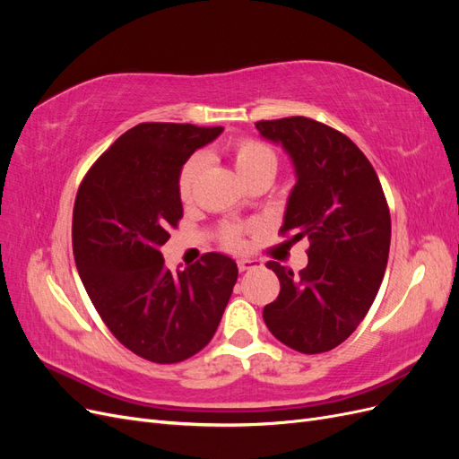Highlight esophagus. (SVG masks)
<instances>
[{
	"mask_svg": "<svg viewBox=\"0 0 459 459\" xmlns=\"http://www.w3.org/2000/svg\"><path fill=\"white\" fill-rule=\"evenodd\" d=\"M260 266V260H253V258H239L238 260V268L241 272H247V270H253V268H258Z\"/></svg>",
	"mask_w": 459,
	"mask_h": 459,
	"instance_id": "esophagus-1",
	"label": "esophagus"
}]
</instances>
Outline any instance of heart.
Masks as SVG:
<instances>
[{"label": "heart", "instance_id": "obj_1", "mask_svg": "<svg viewBox=\"0 0 459 459\" xmlns=\"http://www.w3.org/2000/svg\"><path fill=\"white\" fill-rule=\"evenodd\" d=\"M231 157L235 170L239 172L243 179H248L258 174H275L277 170V157L270 145L262 143L258 140H239L235 142L231 147ZM203 157L201 155H193L189 157L182 169H179L178 174V193L179 197L187 201L193 193V187H195L197 178L203 170ZM224 243L230 248H238L241 245L239 238V230L230 228L224 235Z\"/></svg>", "mask_w": 459, "mask_h": 459}]
</instances>
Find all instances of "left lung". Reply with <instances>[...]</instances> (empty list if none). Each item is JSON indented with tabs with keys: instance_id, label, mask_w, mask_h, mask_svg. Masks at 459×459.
Here are the masks:
<instances>
[{
	"instance_id": "1",
	"label": "left lung",
	"mask_w": 459,
	"mask_h": 459,
	"mask_svg": "<svg viewBox=\"0 0 459 459\" xmlns=\"http://www.w3.org/2000/svg\"><path fill=\"white\" fill-rule=\"evenodd\" d=\"M293 162L281 233L310 241L297 275L280 262V297L264 307L272 335L302 354H319L349 339L381 287L391 214L371 162L344 134L304 117L255 124Z\"/></svg>"
}]
</instances>
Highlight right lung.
I'll list each match as a JSON object with an SVG mask.
<instances>
[{"mask_svg":"<svg viewBox=\"0 0 459 459\" xmlns=\"http://www.w3.org/2000/svg\"><path fill=\"white\" fill-rule=\"evenodd\" d=\"M221 130L137 124L78 189L73 251L80 280L110 333L149 362L176 364L204 349L238 281V264L221 253L174 273L160 253L184 216L179 169Z\"/></svg>","mask_w":459,"mask_h":459,"instance_id":"obj_1","label":"right lung"}]
</instances>
